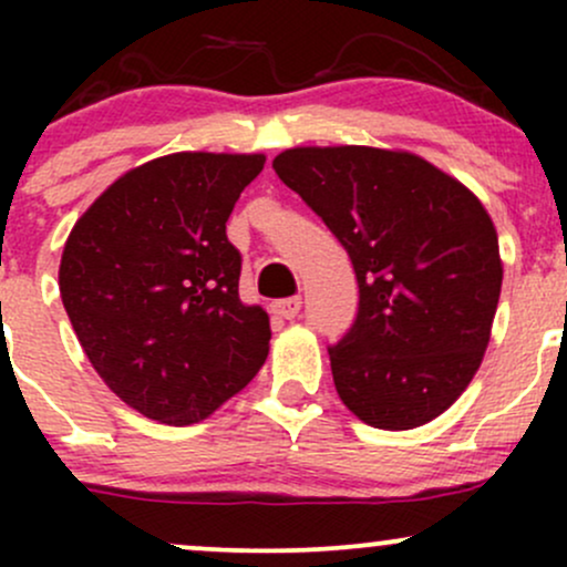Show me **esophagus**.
Returning <instances> with one entry per match:
<instances>
[{
  "label": "esophagus",
  "instance_id": "1",
  "mask_svg": "<svg viewBox=\"0 0 567 567\" xmlns=\"http://www.w3.org/2000/svg\"><path fill=\"white\" fill-rule=\"evenodd\" d=\"M301 298L292 296V298H282V301H275L271 303V311H275L277 317H282V320H296L298 315H301Z\"/></svg>",
  "mask_w": 567,
  "mask_h": 567
}]
</instances>
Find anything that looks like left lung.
I'll list each match as a JSON object with an SVG mask.
<instances>
[{
	"label": "left lung",
	"instance_id": "8db88e82",
	"mask_svg": "<svg viewBox=\"0 0 567 567\" xmlns=\"http://www.w3.org/2000/svg\"><path fill=\"white\" fill-rule=\"evenodd\" d=\"M275 173L354 266L357 317L328 347L343 405L392 432L437 419L477 373L496 317L504 269L485 207L408 152L288 148Z\"/></svg>",
	"mask_w": 567,
	"mask_h": 567
}]
</instances>
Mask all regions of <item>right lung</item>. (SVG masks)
I'll return each instance as SVG.
<instances>
[{
    "label": "right lung",
    "mask_w": 567,
    "mask_h": 567,
    "mask_svg": "<svg viewBox=\"0 0 567 567\" xmlns=\"http://www.w3.org/2000/svg\"><path fill=\"white\" fill-rule=\"evenodd\" d=\"M261 154L181 152L114 181L76 220L61 298L109 389L162 424H194L269 354V317L239 301L226 220Z\"/></svg>",
    "instance_id": "right-lung-1"
}]
</instances>
